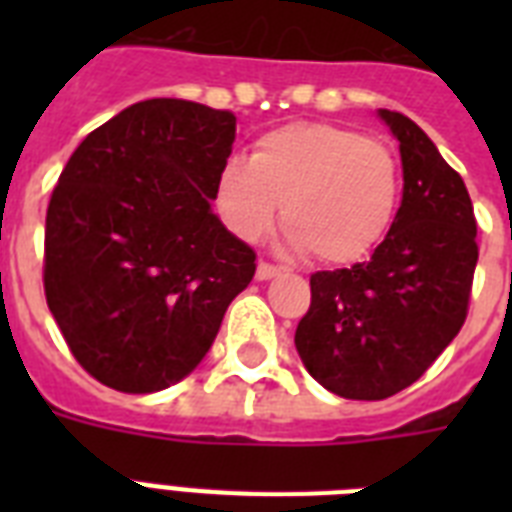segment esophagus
I'll use <instances>...</instances> for the list:
<instances>
[{
	"label": "esophagus",
	"mask_w": 512,
	"mask_h": 512,
	"mask_svg": "<svg viewBox=\"0 0 512 512\" xmlns=\"http://www.w3.org/2000/svg\"><path fill=\"white\" fill-rule=\"evenodd\" d=\"M281 268H276V265L271 263H260L257 265V281H268L273 279V276H279Z\"/></svg>",
	"instance_id": "1"
}]
</instances>
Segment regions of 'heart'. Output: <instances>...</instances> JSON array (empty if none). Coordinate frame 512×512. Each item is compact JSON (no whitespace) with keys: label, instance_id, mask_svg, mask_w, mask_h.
I'll use <instances>...</instances> for the list:
<instances>
[{"label":"heart","instance_id":"b5f03b06","mask_svg":"<svg viewBox=\"0 0 512 512\" xmlns=\"http://www.w3.org/2000/svg\"><path fill=\"white\" fill-rule=\"evenodd\" d=\"M398 193L401 175L388 146L337 124L297 122L265 132L247 162H225L215 204L247 241L271 231L281 204L289 244L342 265L385 239Z\"/></svg>","mask_w":512,"mask_h":512}]
</instances>
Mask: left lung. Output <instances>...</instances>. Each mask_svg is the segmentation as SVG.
I'll use <instances>...</instances> for the list:
<instances>
[{"label":"left lung","mask_w":512,"mask_h":512,"mask_svg":"<svg viewBox=\"0 0 512 512\" xmlns=\"http://www.w3.org/2000/svg\"><path fill=\"white\" fill-rule=\"evenodd\" d=\"M401 151L404 193L366 263L311 276L295 348L313 380L353 401H380L420 380L465 324L478 263L462 177L404 114L380 108Z\"/></svg>","instance_id":"obj_1"}]
</instances>
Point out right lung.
<instances>
[{
    "label": "right lung",
    "mask_w": 512,
    "mask_h": 512,
    "mask_svg": "<svg viewBox=\"0 0 512 512\" xmlns=\"http://www.w3.org/2000/svg\"><path fill=\"white\" fill-rule=\"evenodd\" d=\"M236 140L231 111L154 98L79 143L52 191L44 295L103 385L156 393L207 356L255 252L212 212Z\"/></svg>",
    "instance_id": "1"
}]
</instances>
